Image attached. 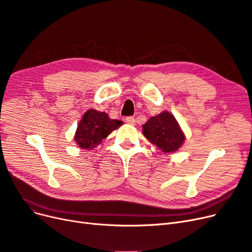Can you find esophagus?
Here are the masks:
<instances>
[{
	"instance_id": "esophagus-1",
	"label": "esophagus",
	"mask_w": 252,
	"mask_h": 252,
	"mask_svg": "<svg viewBox=\"0 0 252 252\" xmlns=\"http://www.w3.org/2000/svg\"><path fill=\"white\" fill-rule=\"evenodd\" d=\"M126 123L130 124V125H135V119L133 117H127L126 119Z\"/></svg>"
}]
</instances>
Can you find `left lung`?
<instances>
[{
	"instance_id": "8db88e82",
	"label": "left lung",
	"mask_w": 252,
	"mask_h": 252,
	"mask_svg": "<svg viewBox=\"0 0 252 252\" xmlns=\"http://www.w3.org/2000/svg\"><path fill=\"white\" fill-rule=\"evenodd\" d=\"M142 127L145 138L164 154L179 150L186 139L177 119L169 111L151 117Z\"/></svg>"
}]
</instances>
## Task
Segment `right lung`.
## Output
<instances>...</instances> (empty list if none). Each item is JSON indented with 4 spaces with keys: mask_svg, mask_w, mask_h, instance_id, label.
Listing matches in <instances>:
<instances>
[{
    "mask_svg": "<svg viewBox=\"0 0 252 252\" xmlns=\"http://www.w3.org/2000/svg\"><path fill=\"white\" fill-rule=\"evenodd\" d=\"M121 125L123 122L110 119L106 112L88 109L79 122L73 139L80 148L93 150Z\"/></svg>",
    "mask_w": 252,
    "mask_h": 252,
    "instance_id": "obj_1",
    "label": "right lung"
}]
</instances>
